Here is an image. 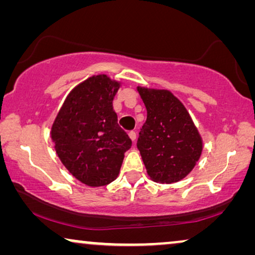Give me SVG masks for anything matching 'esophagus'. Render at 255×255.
<instances>
[{
  "instance_id": "obj_1",
  "label": "esophagus",
  "mask_w": 255,
  "mask_h": 255,
  "mask_svg": "<svg viewBox=\"0 0 255 255\" xmlns=\"http://www.w3.org/2000/svg\"><path fill=\"white\" fill-rule=\"evenodd\" d=\"M128 137H130V139L132 141L135 140V137H137V134H135L134 131H130L128 132Z\"/></svg>"
}]
</instances>
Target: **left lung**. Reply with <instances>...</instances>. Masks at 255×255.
<instances>
[{
    "mask_svg": "<svg viewBox=\"0 0 255 255\" xmlns=\"http://www.w3.org/2000/svg\"><path fill=\"white\" fill-rule=\"evenodd\" d=\"M147 110L137 147L149 179L174 183L184 179L201 158L203 139L183 103L167 89L137 87Z\"/></svg>",
    "mask_w": 255,
    "mask_h": 255,
    "instance_id": "left-lung-1",
    "label": "left lung"
}]
</instances>
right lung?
Returning a JSON list of instances; mask_svg holds the SVG:
<instances>
[{"label":"right lung","instance_id":"obj_1","mask_svg":"<svg viewBox=\"0 0 255 255\" xmlns=\"http://www.w3.org/2000/svg\"><path fill=\"white\" fill-rule=\"evenodd\" d=\"M121 81L93 75L66 97L51 127L54 149L66 169L88 187L117 179L132 141L117 123L113 101Z\"/></svg>","mask_w":255,"mask_h":255}]
</instances>
